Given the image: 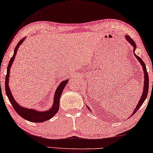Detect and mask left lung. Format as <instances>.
<instances>
[{
	"instance_id": "1",
	"label": "left lung",
	"mask_w": 153,
	"mask_h": 153,
	"mask_svg": "<svg viewBox=\"0 0 153 153\" xmlns=\"http://www.w3.org/2000/svg\"><path fill=\"white\" fill-rule=\"evenodd\" d=\"M125 38L126 40H127L129 44H131V45L133 47V53H134V55H135V56L136 57V58H137V59L139 61V62L140 63L141 65L142 66V68H143V71H144V88H143V93H142V96H141L140 99L139 100V102H138L137 106L135 107V109L133 110V114H131V116H133V115H134L135 114L136 112H137L138 111V109H140V107L142 106L143 103H144V102L146 100V98L147 97V95H148V91H149V74H148L147 73V70H146V65L144 62H143L142 59H141L140 57H138V56L137 55H135V50L136 48V47H137V46H136V44L135 43V42H134L132 39H131V37H129L128 36H125ZM88 107V106H87ZM88 109L90 110V111H91L90 107H88Z\"/></svg>"
}]
</instances>
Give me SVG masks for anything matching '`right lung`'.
<instances>
[{
	"mask_svg": "<svg viewBox=\"0 0 153 153\" xmlns=\"http://www.w3.org/2000/svg\"><path fill=\"white\" fill-rule=\"evenodd\" d=\"M26 37L21 39V41L18 42L17 46H16L15 49H14V53L13 57L11 58L10 61H9V65L7 66V75L5 78V91L7 96L9 98V100L12 105L13 109L16 110V111L19 114L22 118L27 120L28 121L33 122V123H42V122H45L48 120L52 118V117L57 114L59 111V100L61 95H62V91L63 89L66 85L68 82V79L64 80V81H62L60 84L57 87V90H56L55 92V96H54V100H53V104L50 109L47 111H37L36 109H29V108L24 107L19 105L17 101L14 99L12 94L11 92L10 88L9 86V76H10V70L12 65V63L13 62L14 59H15L16 53H17L18 49L19 48L20 46L22 44V42L25 41Z\"/></svg>",
	"mask_w": 153,
	"mask_h": 153,
	"instance_id": "obj_1",
	"label": "right lung"
}]
</instances>
